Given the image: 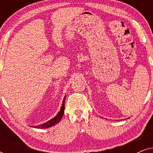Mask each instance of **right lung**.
I'll return each mask as SVG.
<instances>
[{
	"mask_svg": "<svg viewBox=\"0 0 153 153\" xmlns=\"http://www.w3.org/2000/svg\"><path fill=\"white\" fill-rule=\"evenodd\" d=\"M65 97L66 96H65L63 101H62V106L61 107H60V111L58 113L56 116H54L53 118L51 119V120H49V121H47V122L43 123V124L39 125H37V126H35L33 127H35V128H39V129H47V128H49V127L53 126V125H55L56 124H58V123L60 122V120H61L62 116H63L64 111H65Z\"/></svg>",
	"mask_w": 153,
	"mask_h": 153,
	"instance_id": "1",
	"label": "right lung"
}]
</instances>
